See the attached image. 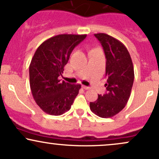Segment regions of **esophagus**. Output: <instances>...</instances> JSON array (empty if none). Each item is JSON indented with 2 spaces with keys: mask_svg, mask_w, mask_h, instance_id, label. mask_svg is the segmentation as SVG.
<instances>
[{
  "mask_svg": "<svg viewBox=\"0 0 159 159\" xmlns=\"http://www.w3.org/2000/svg\"><path fill=\"white\" fill-rule=\"evenodd\" d=\"M82 88L84 89V90H90V87L85 86V85H82Z\"/></svg>",
  "mask_w": 159,
  "mask_h": 159,
  "instance_id": "esophagus-1",
  "label": "esophagus"
}]
</instances>
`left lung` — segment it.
<instances>
[{
    "label": "left lung",
    "mask_w": 159,
    "mask_h": 159,
    "mask_svg": "<svg viewBox=\"0 0 159 159\" xmlns=\"http://www.w3.org/2000/svg\"><path fill=\"white\" fill-rule=\"evenodd\" d=\"M105 53L106 93L90 102V108L101 118H111L121 111L128 102L134 79L133 62L126 47L109 34H94Z\"/></svg>",
    "instance_id": "left-lung-1"
}]
</instances>
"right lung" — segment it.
Masks as SVG:
<instances>
[{
    "mask_svg": "<svg viewBox=\"0 0 159 159\" xmlns=\"http://www.w3.org/2000/svg\"><path fill=\"white\" fill-rule=\"evenodd\" d=\"M87 34H59L41 43L29 66V82L34 99L44 112L60 116L71 109L81 84L60 82L64 67L77 45Z\"/></svg>",
    "mask_w": 159,
    "mask_h": 159,
    "instance_id": "obj_1",
    "label": "right lung"
}]
</instances>
